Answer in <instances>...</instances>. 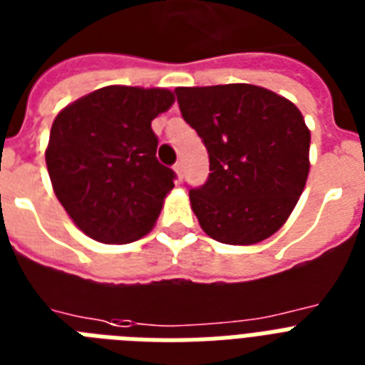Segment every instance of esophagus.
<instances>
[{"label":"esophagus","instance_id":"1","mask_svg":"<svg viewBox=\"0 0 365 365\" xmlns=\"http://www.w3.org/2000/svg\"><path fill=\"white\" fill-rule=\"evenodd\" d=\"M173 169L175 173H177V177H179V180H182V177H185V165H182V162H177Z\"/></svg>","mask_w":365,"mask_h":365}]
</instances>
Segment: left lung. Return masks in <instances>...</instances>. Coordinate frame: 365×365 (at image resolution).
Returning a JSON list of instances; mask_svg holds the SVG:
<instances>
[{
  "label": "left lung",
  "instance_id": "left-lung-1",
  "mask_svg": "<svg viewBox=\"0 0 365 365\" xmlns=\"http://www.w3.org/2000/svg\"><path fill=\"white\" fill-rule=\"evenodd\" d=\"M203 139L209 179L190 188L201 230L226 245H255L281 228L309 175L311 132L292 101L255 84L175 88Z\"/></svg>",
  "mask_w": 365,
  "mask_h": 365
}]
</instances>
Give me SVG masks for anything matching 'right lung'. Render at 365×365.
<instances>
[{
    "label": "right lung",
    "mask_w": 365,
    "mask_h": 365,
    "mask_svg": "<svg viewBox=\"0 0 365 365\" xmlns=\"http://www.w3.org/2000/svg\"><path fill=\"white\" fill-rule=\"evenodd\" d=\"M173 101L171 90L115 84L54 118L46 169L58 201L88 237L132 243L153 230L175 171L156 158L150 122Z\"/></svg>",
    "instance_id": "obj_1"
}]
</instances>
